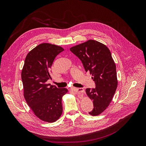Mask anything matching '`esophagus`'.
Masks as SVG:
<instances>
[{
    "mask_svg": "<svg viewBox=\"0 0 146 146\" xmlns=\"http://www.w3.org/2000/svg\"><path fill=\"white\" fill-rule=\"evenodd\" d=\"M73 90L78 94H83L85 92V90L83 88H73Z\"/></svg>",
    "mask_w": 146,
    "mask_h": 146,
    "instance_id": "34e87169",
    "label": "esophagus"
}]
</instances>
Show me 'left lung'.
Returning a JSON list of instances; mask_svg holds the SVG:
<instances>
[{
	"label": "left lung",
	"instance_id": "1",
	"mask_svg": "<svg viewBox=\"0 0 146 146\" xmlns=\"http://www.w3.org/2000/svg\"><path fill=\"white\" fill-rule=\"evenodd\" d=\"M82 61L85 72L92 74L94 88H87L86 93L93 100L94 108L89 112L98 115L110 104L117 87L115 64L109 48L102 43L90 40L70 48Z\"/></svg>",
	"mask_w": 146,
	"mask_h": 146
}]
</instances>
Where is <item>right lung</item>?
I'll list each match as a JSON object with an SVG mask.
<instances>
[{
    "instance_id": "1",
    "label": "right lung",
    "mask_w": 146,
    "mask_h": 146,
    "mask_svg": "<svg viewBox=\"0 0 146 146\" xmlns=\"http://www.w3.org/2000/svg\"><path fill=\"white\" fill-rule=\"evenodd\" d=\"M64 50L60 46L42 43L27 55L21 71L24 97L35 115L52 123L62 112V97L68 90L47 84L51 78L50 68L55 57Z\"/></svg>"
}]
</instances>
